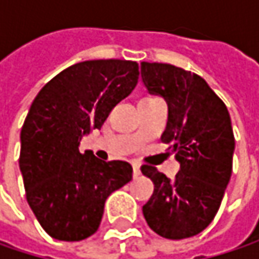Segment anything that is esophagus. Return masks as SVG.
<instances>
[{
    "label": "esophagus",
    "instance_id": "esophagus-1",
    "mask_svg": "<svg viewBox=\"0 0 259 259\" xmlns=\"http://www.w3.org/2000/svg\"><path fill=\"white\" fill-rule=\"evenodd\" d=\"M133 171H134V177H138L141 174V165L137 161H133Z\"/></svg>",
    "mask_w": 259,
    "mask_h": 259
}]
</instances>
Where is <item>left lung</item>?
I'll return each instance as SVG.
<instances>
[{
	"instance_id": "obj_1",
	"label": "left lung",
	"mask_w": 259,
	"mask_h": 259,
	"mask_svg": "<svg viewBox=\"0 0 259 259\" xmlns=\"http://www.w3.org/2000/svg\"><path fill=\"white\" fill-rule=\"evenodd\" d=\"M148 94L161 96L168 108L161 141L180 163L173 180L155 167L141 171L154 183L143 206L148 226L167 239L200 234L213 221L232 174L235 138L222 99L203 77L167 63H141Z\"/></svg>"
}]
</instances>
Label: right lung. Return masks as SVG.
<instances>
[{
  "instance_id": "add662e5",
  "label": "right lung",
  "mask_w": 259,
  "mask_h": 259,
  "mask_svg": "<svg viewBox=\"0 0 259 259\" xmlns=\"http://www.w3.org/2000/svg\"><path fill=\"white\" fill-rule=\"evenodd\" d=\"M138 75L131 60L80 62L46 83L30 106L18 163L27 202L52 238L72 242L94 235L109 194L133 179L126 161H102L79 145L134 91Z\"/></svg>"
}]
</instances>
